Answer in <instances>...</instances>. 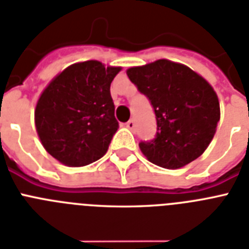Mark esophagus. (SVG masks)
Instances as JSON below:
<instances>
[{
	"label": "esophagus",
	"mask_w": 249,
	"mask_h": 249,
	"mask_svg": "<svg viewBox=\"0 0 249 249\" xmlns=\"http://www.w3.org/2000/svg\"><path fill=\"white\" fill-rule=\"evenodd\" d=\"M126 128L130 129V130H134V128H135V121H134V120H129L128 123H126Z\"/></svg>",
	"instance_id": "esophagus-1"
}]
</instances>
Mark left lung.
<instances>
[{"mask_svg": "<svg viewBox=\"0 0 249 249\" xmlns=\"http://www.w3.org/2000/svg\"><path fill=\"white\" fill-rule=\"evenodd\" d=\"M126 74L156 114V138L139 143L145 159L177 170L201 156L220 120L219 98L211 84L191 68L165 58L129 68Z\"/></svg>", "mask_w": 249, "mask_h": 249, "instance_id": "1", "label": "left lung"}]
</instances>
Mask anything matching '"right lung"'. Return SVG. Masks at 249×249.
Segmentation results:
<instances>
[{
    "label": "right lung",
    "mask_w": 249,
    "mask_h": 249,
    "mask_svg": "<svg viewBox=\"0 0 249 249\" xmlns=\"http://www.w3.org/2000/svg\"><path fill=\"white\" fill-rule=\"evenodd\" d=\"M120 70L97 60L75 62L40 93L36 129L44 149L58 162L86 166L107 152L119 128L110 86Z\"/></svg>",
    "instance_id": "obj_1"
}]
</instances>
